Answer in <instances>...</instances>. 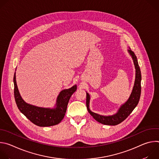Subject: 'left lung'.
Wrapping results in <instances>:
<instances>
[{
	"instance_id": "obj_1",
	"label": "left lung",
	"mask_w": 159,
	"mask_h": 159,
	"mask_svg": "<svg viewBox=\"0 0 159 159\" xmlns=\"http://www.w3.org/2000/svg\"><path fill=\"white\" fill-rule=\"evenodd\" d=\"M128 52L131 57L133 63L135 68V80L134 85L132 89V92L128 98V99L122 105L120 106L118 111L115 114L109 116L101 115L97 113H95L90 111L89 108L90 103V95L86 92V106L87 111L99 123L106 125H112L115 126L121 122H123L130 114L133 109L137 106L141 94V71L140 66L139 65L138 60L135 54L129 48Z\"/></svg>"
}]
</instances>
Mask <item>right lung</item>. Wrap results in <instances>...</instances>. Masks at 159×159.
Here are the masks:
<instances>
[{"label":"right lung","instance_id":"add662e5","mask_svg":"<svg viewBox=\"0 0 159 159\" xmlns=\"http://www.w3.org/2000/svg\"><path fill=\"white\" fill-rule=\"evenodd\" d=\"M14 85L15 101L19 111L33 123L42 127L54 126L61 122L65 116L69 99L77 90V85L62 90L57 98L53 107H42L28 104L22 98L17 85L16 72Z\"/></svg>","mask_w":159,"mask_h":159}]
</instances>
